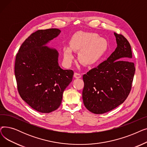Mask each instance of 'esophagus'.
Returning a JSON list of instances; mask_svg holds the SVG:
<instances>
[{"label":"esophagus","mask_w":147,"mask_h":147,"mask_svg":"<svg viewBox=\"0 0 147 147\" xmlns=\"http://www.w3.org/2000/svg\"><path fill=\"white\" fill-rule=\"evenodd\" d=\"M74 77L75 78H76V79H79V78H81L82 76H81V74H80L79 73H74Z\"/></svg>","instance_id":"esophagus-1"}]
</instances>
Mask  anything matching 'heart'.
Masks as SVG:
<instances>
[{
  "label": "heart",
  "mask_w": 147,
  "mask_h": 147,
  "mask_svg": "<svg viewBox=\"0 0 147 147\" xmlns=\"http://www.w3.org/2000/svg\"><path fill=\"white\" fill-rule=\"evenodd\" d=\"M107 42L104 38L99 37L94 33L79 32L71 38L69 46H64L63 49V60L68 65L74 59V51H79L78 58L86 66L96 64L101 59L106 51Z\"/></svg>",
  "instance_id": "heart-1"
}]
</instances>
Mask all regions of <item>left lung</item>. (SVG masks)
<instances>
[{"label": "left lung", "instance_id": "obj_1", "mask_svg": "<svg viewBox=\"0 0 147 147\" xmlns=\"http://www.w3.org/2000/svg\"><path fill=\"white\" fill-rule=\"evenodd\" d=\"M117 46L107 59L83 76L84 106L94 114H104L124 102L132 87L135 72L130 43L114 33Z\"/></svg>", "mask_w": 147, "mask_h": 147}]
</instances>
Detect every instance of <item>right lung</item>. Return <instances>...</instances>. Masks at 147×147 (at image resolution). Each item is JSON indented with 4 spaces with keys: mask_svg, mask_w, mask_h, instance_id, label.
<instances>
[{
    "mask_svg": "<svg viewBox=\"0 0 147 147\" xmlns=\"http://www.w3.org/2000/svg\"><path fill=\"white\" fill-rule=\"evenodd\" d=\"M60 33L58 28L37 31L21 45L15 59L19 94L32 109L42 113L58 109L73 79V70L59 67L58 51L46 46Z\"/></svg>",
    "mask_w": 147,
    "mask_h": 147,
    "instance_id": "1",
    "label": "right lung"
}]
</instances>
